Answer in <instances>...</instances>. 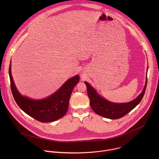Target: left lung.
<instances>
[{
    "instance_id": "obj_1",
    "label": "left lung",
    "mask_w": 159,
    "mask_h": 159,
    "mask_svg": "<svg viewBox=\"0 0 159 159\" xmlns=\"http://www.w3.org/2000/svg\"><path fill=\"white\" fill-rule=\"evenodd\" d=\"M87 87V95L90 100V105L93 110L101 116L109 119H119L125 116L137 106L142 101L147 87V79L142 93L133 101L128 103H113L99 96L90 85L85 82Z\"/></svg>"
}]
</instances>
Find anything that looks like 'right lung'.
Returning a JSON list of instances; mask_svg holds the SVG:
<instances>
[{"instance_id":"right-lung-1","label":"right lung","mask_w":159,"mask_h":159,"mask_svg":"<svg viewBox=\"0 0 159 159\" xmlns=\"http://www.w3.org/2000/svg\"><path fill=\"white\" fill-rule=\"evenodd\" d=\"M11 67L10 63L9 74L13 97L19 107L27 115L37 121L46 123L55 121L66 114L72 90L79 82V75L68 80L50 97L42 100H33L22 96L17 91L11 75Z\"/></svg>"}]
</instances>
